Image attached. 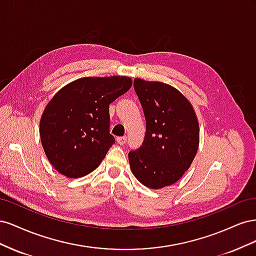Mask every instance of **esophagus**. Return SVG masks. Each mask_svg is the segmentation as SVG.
Returning a JSON list of instances; mask_svg holds the SVG:
<instances>
[{"mask_svg": "<svg viewBox=\"0 0 256 256\" xmlns=\"http://www.w3.org/2000/svg\"><path fill=\"white\" fill-rule=\"evenodd\" d=\"M116 141H118V143L120 145L126 144V142H127V136H118V138H116Z\"/></svg>", "mask_w": 256, "mask_h": 256, "instance_id": "obj_1", "label": "esophagus"}]
</instances>
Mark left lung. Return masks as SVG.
Listing matches in <instances>:
<instances>
[{
  "label": "left lung",
  "instance_id": "1",
  "mask_svg": "<svg viewBox=\"0 0 256 256\" xmlns=\"http://www.w3.org/2000/svg\"><path fill=\"white\" fill-rule=\"evenodd\" d=\"M146 120L144 141L128 154L136 180L150 189L175 184L190 168L200 142L198 122L180 92L161 82L134 79Z\"/></svg>",
  "mask_w": 256,
  "mask_h": 256
}]
</instances>
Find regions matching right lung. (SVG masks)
<instances>
[{
    "instance_id": "1",
    "label": "right lung",
    "mask_w": 256,
    "mask_h": 256,
    "mask_svg": "<svg viewBox=\"0 0 256 256\" xmlns=\"http://www.w3.org/2000/svg\"><path fill=\"white\" fill-rule=\"evenodd\" d=\"M132 85L127 76L82 78L58 90L40 120V140L50 164L69 178L92 172L115 143L109 106Z\"/></svg>"
}]
</instances>
